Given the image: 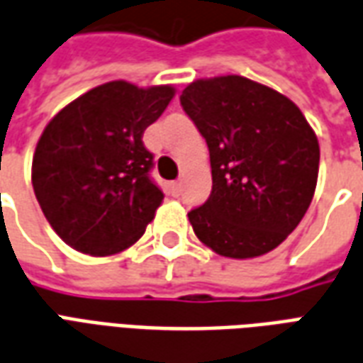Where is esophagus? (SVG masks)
<instances>
[{
    "label": "esophagus",
    "mask_w": 363,
    "mask_h": 363,
    "mask_svg": "<svg viewBox=\"0 0 363 363\" xmlns=\"http://www.w3.org/2000/svg\"><path fill=\"white\" fill-rule=\"evenodd\" d=\"M172 187H174V191L179 193V189H182V182H174V184H172Z\"/></svg>",
    "instance_id": "esophagus-1"
}]
</instances>
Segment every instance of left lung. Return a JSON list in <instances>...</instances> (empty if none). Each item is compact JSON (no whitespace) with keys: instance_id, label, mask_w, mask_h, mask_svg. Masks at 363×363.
<instances>
[{"instance_id":"left-lung-1","label":"left lung","mask_w":363,"mask_h":363,"mask_svg":"<svg viewBox=\"0 0 363 363\" xmlns=\"http://www.w3.org/2000/svg\"><path fill=\"white\" fill-rule=\"evenodd\" d=\"M205 137L213 191L187 216L222 257L250 259L284 242L313 199L319 143L284 94L240 75L199 79L179 96Z\"/></svg>"}]
</instances>
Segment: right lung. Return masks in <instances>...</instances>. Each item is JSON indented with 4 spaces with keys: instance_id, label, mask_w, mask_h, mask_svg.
Segmentation results:
<instances>
[{
    "instance_id": "add662e5",
    "label": "right lung",
    "mask_w": 363,
    "mask_h": 363,
    "mask_svg": "<svg viewBox=\"0 0 363 363\" xmlns=\"http://www.w3.org/2000/svg\"><path fill=\"white\" fill-rule=\"evenodd\" d=\"M174 86L100 84L54 116L33 158L34 195L50 226L73 250L96 257L133 245L164 193L150 179L143 145L174 98Z\"/></svg>"
}]
</instances>
